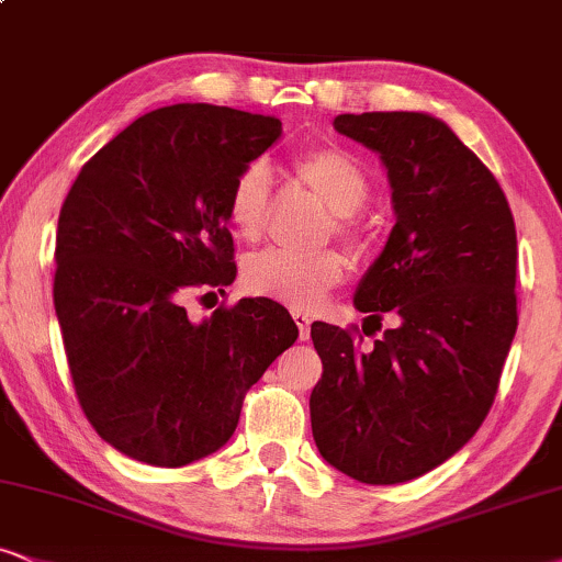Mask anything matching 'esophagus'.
<instances>
[{
  "label": "esophagus",
  "mask_w": 562,
  "mask_h": 562,
  "mask_svg": "<svg viewBox=\"0 0 562 562\" xmlns=\"http://www.w3.org/2000/svg\"><path fill=\"white\" fill-rule=\"evenodd\" d=\"M293 318H295V326H297V334H301V339L311 337V316L308 314H301V311H293Z\"/></svg>",
  "instance_id": "1"
}]
</instances>
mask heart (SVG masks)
Returning a JSON list of instances; mask_svg holds the SVG:
<instances>
[{
  "label": "heart",
  "mask_w": 562,
  "mask_h": 562,
  "mask_svg": "<svg viewBox=\"0 0 562 562\" xmlns=\"http://www.w3.org/2000/svg\"><path fill=\"white\" fill-rule=\"evenodd\" d=\"M295 179L331 212V228L355 238V212L366 204V168L352 153L337 145L311 147L293 160ZM272 183L261 162L246 166L228 191V223L240 240H257L267 225ZM342 254L324 248L314 254H293L269 248L244 261L240 282L251 295L269 297L295 311H314L342 282Z\"/></svg>",
  "instance_id": "1"
}]
</instances>
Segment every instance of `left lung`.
I'll return each instance as SVG.
<instances>
[{"mask_svg": "<svg viewBox=\"0 0 562 562\" xmlns=\"http://www.w3.org/2000/svg\"><path fill=\"white\" fill-rule=\"evenodd\" d=\"M334 130L386 166L396 225L355 308L400 324L373 347L311 326L324 363L311 428L334 470L396 485L451 459L495 400L518 324L516 225L495 176L430 113H339Z\"/></svg>", "mask_w": 562, "mask_h": 562, "instance_id": "left-lung-1", "label": "left lung"}]
</instances>
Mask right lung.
I'll use <instances>...</instances> for the list:
<instances>
[{"instance_id":"1","label":"right lung","mask_w":562,"mask_h":562,"mask_svg":"<svg viewBox=\"0 0 562 562\" xmlns=\"http://www.w3.org/2000/svg\"><path fill=\"white\" fill-rule=\"evenodd\" d=\"M280 134L274 116L168 105L92 155L64 199L56 318L77 400L124 457L183 467L223 449L246 389L297 339L269 297L202 322L183 308L236 280L228 191Z\"/></svg>"}]
</instances>
